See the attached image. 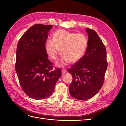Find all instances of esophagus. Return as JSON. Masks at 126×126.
I'll use <instances>...</instances> for the list:
<instances>
[{"label":"esophagus","instance_id":"1","mask_svg":"<svg viewBox=\"0 0 126 126\" xmlns=\"http://www.w3.org/2000/svg\"><path fill=\"white\" fill-rule=\"evenodd\" d=\"M66 72H67V71L66 70H65V69H62V74L64 75Z\"/></svg>","mask_w":126,"mask_h":126}]
</instances>
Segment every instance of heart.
<instances>
[{
    "mask_svg": "<svg viewBox=\"0 0 126 126\" xmlns=\"http://www.w3.org/2000/svg\"><path fill=\"white\" fill-rule=\"evenodd\" d=\"M87 44V39L84 34L60 29L53 34L52 40H47L46 51L48 56L54 60L57 59L61 52L62 55L56 64L59 66H63L68 62H79L83 57Z\"/></svg>",
    "mask_w": 126,
    "mask_h": 126,
    "instance_id": "1",
    "label": "heart"
}]
</instances>
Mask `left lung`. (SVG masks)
<instances>
[{
    "instance_id": "left-lung-1",
    "label": "left lung",
    "mask_w": 126,
    "mask_h": 126,
    "mask_svg": "<svg viewBox=\"0 0 126 126\" xmlns=\"http://www.w3.org/2000/svg\"><path fill=\"white\" fill-rule=\"evenodd\" d=\"M86 52L79 62L69 68L73 77L69 87L70 95L80 100L94 96L102 87L107 68L106 48L96 32L87 28Z\"/></svg>"
}]
</instances>
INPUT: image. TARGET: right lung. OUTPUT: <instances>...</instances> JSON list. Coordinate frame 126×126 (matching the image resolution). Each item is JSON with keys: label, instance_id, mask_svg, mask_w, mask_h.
<instances>
[{"label": "right lung", "instance_id": "obj_1", "mask_svg": "<svg viewBox=\"0 0 126 126\" xmlns=\"http://www.w3.org/2000/svg\"><path fill=\"white\" fill-rule=\"evenodd\" d=\"M52 27L33 25L22 35L17 45L16 71L23 92L34 99L49 97L62 75L59 68L51 71L52 63L46 51L48 32Z\"/></svg>", "mask_w": 126, "mask_h": 126}]
</instances>
